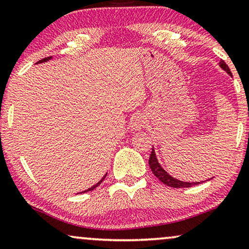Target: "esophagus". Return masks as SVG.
<instances>
[{
	"mask_svg": "<svg viewBox=\"0 0 249 249\" xmlns=\"http://www.w3.org/2000/svg\"><path fill=\"white\" fill-rule=\"evenodd\" d=\"M146 124V118L145 116L141 115V114H136L131 118V123H129V127L133 131H140L141 128H143Z\"/></svg>",
	"mask_w": 249,
	"mask_h": 249,
	"instance_id": "esophagus-1",
	"label": "esophagus"
}]
</instances>
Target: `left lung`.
Wrapping results in <instances>:
<instances>
[{"mask_svg":"<svg viewBox=\"0 0 249 249\" xmlns=\"http://www.w3.org/2000/svg\"><path fill=\"white\" fill-rule=\"evenodd\" d=\"M219 65L224 71H226L228 74L231 75L230 68H228V65L223 60L219 62ZM148 164H149V167H151V169H152L153 174L155 175L157 178L161 181V183L167 185V186H171L174 188H183V187H192V186H194V185L200 184L199 181H196V183H187V181H181V180L174 178V177H172L169 174H167V172L164 171L163 167L160 165L159 160H157L155 152H154V148H152L151 155H149Z\"/></svg>","mask_w":249,"mask_h":249,"instance_id":"8db88e82","label":"left lung"}]
</instances>
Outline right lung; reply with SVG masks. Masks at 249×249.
Returning <instances> with one entry per match:
<instances>
[{
    "label": "right lung",
    "mask_w": 249,
    "mask_h": 249,
    "mask_svg": "<svg viewBox=\"0 0 249 249\" xmlns=\"http://www.w3.org/2000/svg\"><path fill=\"white\" fill-rule=\"evenodd\" d=\"M50 58H51V56H49V57H45V58H42V60H39L37 63H43V62H46V61H49L50 60ZM105 177H106V175L103 177V178H102L100 181H98V183L97 184H95V185H94V186H92V187H90V188H89L88 189V191H85V192H89V191H93V189H95L97 186H98V185H100L101 183H102V181H103L104 180V178H105ZM85 192H82V193H85Z\"/></svg>",
    "instance_id": "right-lung-1"
}]
</instances>
